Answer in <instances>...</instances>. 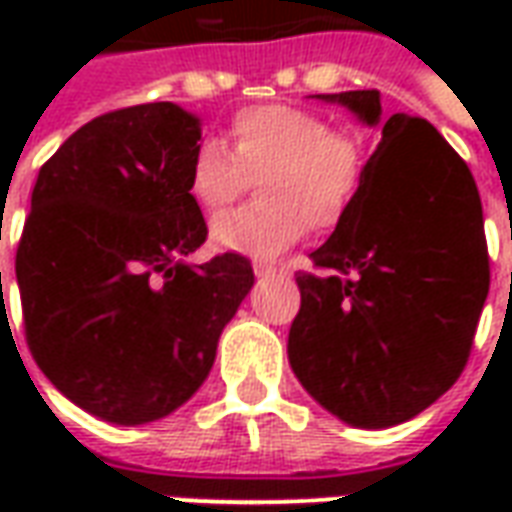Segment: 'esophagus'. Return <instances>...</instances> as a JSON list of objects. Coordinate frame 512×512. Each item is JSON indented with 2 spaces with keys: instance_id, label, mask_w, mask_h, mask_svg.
I'll return each mask as SVG.
<instances>
[{
  "instance_id": "1",
  "label": "esophagus",
  "mask_w": 512,
  "mask_h": 512,
  "mask_svg": "<svg viewBox=\"0 0 512 512\" xmlns=\"http://www.w3.org/2000/svg\"><path fill=\"white\" fill-rule=\"evenodd\" d=\"M255 277L257 279H274L279 277L277 268H268V266H255Z\"/></svg>"
}]
</instances>
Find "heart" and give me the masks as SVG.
<instances>
[{"instance_id": "1", "label": "heart", "mask_w": 512, "mask_h": 512, "mask_svg": "<svg viewBox=\"0 0 512 512\" xmlns=\"http://www.w3.org/2000/svg\"><path fill=\"white\" fill-rule=\"evenodd\" d=\"M367 175L365 142L354 131L293 104L246 106L230 120V150L202 139L189 161V194L202 213L219 216L257 180L260 202L213 222L224 252L271 257L299 241L307 224L334 230L351 213Z\"/></svg>"}]
</instances>
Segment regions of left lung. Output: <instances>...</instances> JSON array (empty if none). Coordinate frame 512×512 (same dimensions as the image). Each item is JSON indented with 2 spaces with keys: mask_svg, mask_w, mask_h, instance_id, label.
<instances>
[{
  "mask_svg": "<svg viewBox=\"0 0 512 512\" xmlns=\"http://www.w3.org/2000/svg\"><path fill=\"white\" fill-rule=\"evenodd\" d=\"M318 98L381 123L378 90ZM312 263L318 274H296L288 359L326 411L389 428L458 381L491 271L477 183L428 120H384L359 200Z\"/></svg>",
  "mask_w": 512,
  "mask_h": 512,
  "instance_id": "1",
  "label": "left lung"
}]
</instances>
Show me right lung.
Segmentation results:
<instances>
[{
	"instance_id": "1",
	"label": "right lung",
	"mask_w": 512,
	"mask_h": 512,
	"mask_svg": "<svg viewBox=\"0 0 512 512\" xmlns=\"http://www.w3.org/2000/svg\"><path fill=\"white\" fill-rule=\"evenodd\" d=\"M200 136V117L169 101L106 112L62 142L32 189L16 252L27 345L62 395L106 422L183 406L255 285L235 252L183 263L208 238L189 194Z\"/></svg>"
}]
</instances>
